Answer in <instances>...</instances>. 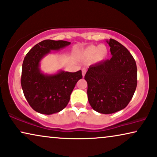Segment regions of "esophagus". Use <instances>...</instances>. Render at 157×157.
Here are the masks:
<instances>
[{
    "label": "esophagus",
    "instance_id": "1",
    "mask_svg": "<svg viewBox=\"0 0 157 157\" xmlns=\"http://www.w3.org/2000/svg\"><path fill=\"white\" fill-rule=\"evenodd\" d=\"M86 71H87L86 68H83V69H82V75H83V76H85V74H86Z\"/></svg>",
    "mask_w": 157,
    "mask_h": 157
}]
</instances>
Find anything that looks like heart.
Segmentation results:
<instances>
[{
  "instance_id": "b5f03b06",
  "label": "heart",
  "mask_w": 157,
  "mask_h": 157,
  "mask_svg": "<svg viewBox=\"0 0 157 157\" xmlns=\"http://www.w3.org/2000/svg\"><path fill=\"white\" fill-rule=\"evenodd\" d=\"M107 53L106 47L102 45L98 46H89L84 51V56L89 59H96V61H101Z\"/></svg>"
}]
</instances>
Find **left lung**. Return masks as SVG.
I'll return each mask as SVG.
<instances>
[{
	"mask_svg": "<svg viewBox=\"0 0 157 157\" xmlns=\"http://www.w3.org/2000/svg\"><path fill=\"white\" fill-rule=\"evenodd\" d=\"M112 57L89 66L87 81L88 100L94 110L109 114L125 108L137 86L136 61L127 48L117 40L107 41Z\"/></svg>",
	"mask_w": 157,
	"mask_h": 157,
	"instance_id": "obj_1",
	"label": "left lung"
}]
</instances>
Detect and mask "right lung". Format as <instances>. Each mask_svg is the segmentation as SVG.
<instances>
[{
	"label": "right lung",
	"mask_w": 157,
	"mask_h": 157,
	"mask_svg": "<svg viewBox=\"0 0 157 157\" xmlns=\"http://www.w3.org/2000/svg\"><path fill=\"white\" fill-rule=\"evenodd\" d=\"M70 44L66 40H44L35 45L24 58L21 87L28 103L38 113L49 115L63 110L76 83L82 78L81 70L75 73L62 71L50 76L40 71L39 62L45 55Z\"/></svg>",
	"instance_id": "add662e5"
}]
</instances>
